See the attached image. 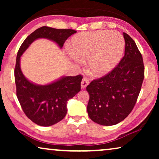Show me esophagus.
<instances>
[{"mask_svg":"<svg viewBox=\"0 0 159 159\" xmlns=\"http://www.w3.org/2000/svg\"><path fill=\"white\" fill-rule=\"evenodd\" d=\"M88 84H89L88 78H87V77L83 78L82 80V82H81V88L82 89H84L87 86H88Z\"/></svg>","mask_w":159,"mask_h":159,"instance_id":"esophagus-1","label":"esophagus"}]
</instances>
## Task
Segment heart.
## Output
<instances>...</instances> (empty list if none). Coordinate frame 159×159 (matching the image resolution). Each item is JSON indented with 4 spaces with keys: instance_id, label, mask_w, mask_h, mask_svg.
<instances>
[{
    "instance_id": "obj_1",
    "label": "heart",
    "mask_w": 159,
    "mask_h": 159,
    "mask_svg": "<svg viewBox=\"0 0 159 159\" xmlns=\"http://www.w3.org/2000/svg\"><path fill=\"white\" fill-rule=\"evenodd\" d=\"M125 47V39L119 32L101 30L74 36L70 52L77 59H88L91 73L101 77L114 68L122 56Z\"/></svg>"
}]
</instances>
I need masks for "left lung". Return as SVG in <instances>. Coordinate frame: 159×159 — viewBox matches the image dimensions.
Returning a JSON list of instances; mask_svg holds the SVG:
<instances>
[{"label":"left lung","instance_id":"8db88e82","mask_svg":"<svg viewBox=\"0 0 159 159\" xmlns=\"http://www.w3.org/2000/svg\"><path fill=\"white\" fill-rule=\"evenodd\" d=\"M125 56L107 75L87 86L90 95L88 116L103 126L116 125L130 114L135 105L144 79L143 56L131 37L124 32Z\"/></svg>","mask_w":159,"mask_h":159}]
</instances>
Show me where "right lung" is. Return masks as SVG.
Instances as JSON below:
<instances>
[{
	"mask_svg": "<svg viewBox=\"0 0 159 159\" xmlns=\"http://www.w3.org/2000/svg\"><path fill=\"white\" fill-rule=\"evenodd\" d=\"M76 32L71 29L59 30L44 26L30 34L19 48L14 69L16 96L26 116L38 125L49 127L64 118L67 113V101L81 90L82 76H65L45 85L34 84L21 70V56L37 39H48L61 48L66 39Z\"/></svg>",
	"mask_w": 159,
	"mask_h": 159,
	"instance_id": "right-lung-1",
	"label": "right lung"
}]
</instances>
